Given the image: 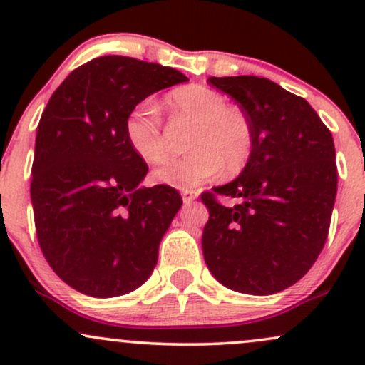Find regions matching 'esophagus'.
Masks as SVG:
<instances>
[{
    "label": "esophagus",
    "mask_w": 365,
    "mask_h": 365,
    "mask_svg": "<svg viewBox=\"0 0 365 365\" xmlns=\"http://www.w3.org/2000/svg\"><path fill=\"white\" fill-rule=\"evenodd\" d=\"M182 197H183V202H192V200L197 199V192L195 190H182Z\"/></svg>",
    "instance_id": "1"
}]
</instances>
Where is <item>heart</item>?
Segmentation results:
<instances>
[{
    "mask_svg": "<svg viewBox=\"0 0 365 365\" xmlns=\"http://www.w3.org/2000/svg\"><path fill=\"white\" fill-rule=\"evenodd\" d=\"M171 121L192 123L187 137V156L171 159L154 171L159 183L177 188H195L221 170L237 175L245 168L254 153L252 121L242 108L228 104L216 89L188 83L171 91L165 101ZM125 137L130 149L148 165H158L170 154L159 111L153 103L142 101L125 120Z\"/></svg>",
    "mask_w": 365,
    "mask_h": 365,
    "instance_id": "b5f03b06",
    "label": "heart"
}]
</instances>
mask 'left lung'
<instances>
[{
	"label": "left lung",
	"instance_id": "obj_1",
	"mask_svg": "<svg viewBox=\"0 0 365 365\" xmlns=\"http://www.w3.org/2000/svg\"><path fill=\"white\" fill-rule=\"evenodd\" d=\"M249 115L255 144L242 175L200 195L202 252L226 288L269 295L307 274L326 244L336 199L334 142L312 106L269 78L209 77ZM220 195L236 199L226 208Z\"/></svg>",
	"mask_w": 365,
	"mask_h": 365
}]
</instances>
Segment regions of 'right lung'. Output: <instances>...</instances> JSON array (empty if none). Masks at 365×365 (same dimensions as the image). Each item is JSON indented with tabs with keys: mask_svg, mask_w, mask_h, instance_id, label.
Wrapping results in <instances>:
<instances>
[{
	"mask_svg": "<svg viewBox=\"0 0 365 365\" xmlns=\"http://www.w3.org/2000/svg\"><path fill=\"white\" fill-rule=\"evenodd\" d=\"M188 78L128 56L75 68L53 92L36 135L31 199L37 242L51 269L91 297L139 288L182 207L173 187H139L148 165L130 149L127 115L154 92Z\"/></svg>",
	"mask_w": 365,
	"mask_h": 365,
	"instance_id": "1",
	"label": "right lung"
}]
</instances>
